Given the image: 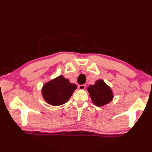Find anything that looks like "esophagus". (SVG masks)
<instances>
[{"instance_id":"esophagus-1","label":"esophagus","mask_w":152,"mask_h":152,"mask_svg":"<svg viewBox=\"0 0 152 152\" xmlns=\"http://www.w3.org/2000/svg\"><path fill=\"white\" fill-rule=\"evenodd\" d=\"M86 88V85L83 84V85H79L78 86V89L80 90H83V89H85Z\"/></svg>"}]
</instances>
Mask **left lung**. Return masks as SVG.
<instances>
[{"mask_svg": "<svg viewBox=\"0 0 152 152\" xmlns=\"http://www.w3.org/2000/svg\"><path fill=\"white\" fill-rule=\"evenodd\" d=\"M88 91L93 102L97 106L108 104L113 99V93L109 86L102 80H99L95 85H90Z\"/></svg>", "mask_w": 152, "mask_h": 152, "instance_id": "left-lung-1", "label": "left lung"}]
</instances>
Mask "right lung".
<instances>
[{
    "instance_id": "add662e5",
    "label": "right lung",
    "mask_w": 152,
    "mask_h": 152,
    "mask_svg": "<svg viewBox=\"0 0 152 152\" xmlns=\"http://www.w3.org/2000/svg\"><path fill=\"white\" fill-rule=\"evenodd\" d=\"M76 88L74 83L59 76L44 84L42 93L45 101L50 104L59 106L68 102Z\"/></svg>"
}]
</instances>
